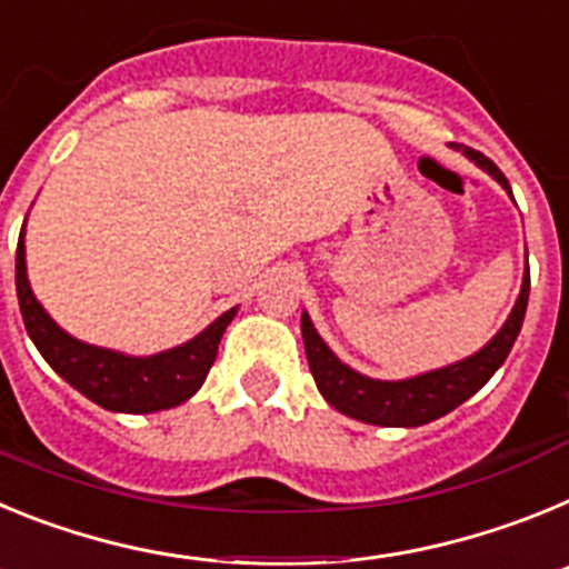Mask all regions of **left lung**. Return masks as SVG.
I'll list each match as a JSON object with an SVG mask.
<instances>
[{
    "instance_id": "1",
    "label": "left lung",
    "mask_w": 569,
    "mask_h": 569,
    "mask_svg": "<svg viewBox=\"0 0 569 569\" xmlns=\"http://www.w3.org/2000/svg\"><path fill=\"white\" fill-rule=\"evenodd\" d=\"M465 153L479 168H485L496 182H501V188L510 190L505 173L485 153L472 148H465ZM527 299H530V270H527L525 281H521L519 301H516L510 319L505 321V328L499 333L481 347L479 353H472L470 359L459 361V365L441 367V370H433V373L416 376V379L405 381L367 379V376L356 373L347 365H341L333 356V350L316 333L310 316L305 313L301 316V339H305V350H308L310 373H313L319 393L339 413L350 416V419L381 427L427 425V421H433L439 416L456 410L472 393H479L481 387L490 381V376L505 365L512 341H516V336L521 330V321H525Z\"/></svg>"
}]
</instances>
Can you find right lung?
Instances as JSON below:
<instances>
[{
  "mask_svg": "<svg viewBox=\"0 0 569 569\" xmlns=\"http://www.w3.org/2000/svg\"><path fill=\"white\" fill-rule=\"evenodd\" d=\"M17 296L24 328L39 353L79 393L113 413H156L182 405L202 387L213 367L224 328L236 308L222 313L202 333L148 359H133L104 347L84 345L64 333L37 301L24 273V230L17 244Z\"/></svg>",
  "mask_w": 569,
  "mask_h": 569,
  "instance_id": "add662e5",
  "label": "right lung"
}]
</instances>
